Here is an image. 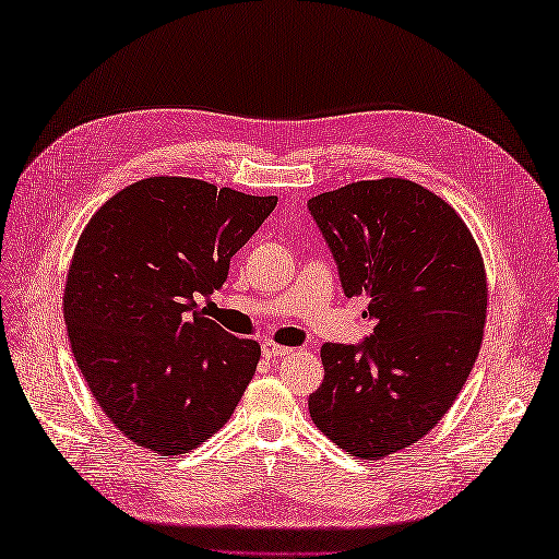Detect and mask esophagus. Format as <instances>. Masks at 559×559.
I'll return each instance as SVG.
<instances>
[{
    "instance_id": "esophagus-1",
    "label": "esophagus",
    "mask_w": 559,
    "mask_h": 559,
    "mask_svg": "<svg viewBox=\"0 0 559 559\" xmlns=\"http://www.w3.org/2000/svg\"><path fill=\"white\" fill-rule=\"evenodd\" d=\"M261 352H263L265 359H280V357H286V354H292L289 347H282V345H275V343H265L261 347Z\"/></svg>"
}]
</instances>
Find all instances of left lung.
I'll list each match as a JSON object with an SVG mask.
<instances>
[{
  "instance_id": "obj_1",
  "label": "left lung",
  "mask_w": 559,
  "mask_h": 559,
  "mask_svg": "<svg viewBox=\"0 0 559 559\" xmlns=\"http://www.w3.org/2000/svg\"><path fill=\"white\" fill-rule=\"evenodd\" d=\"M308 207L345 296H366L376 319L361 345L321 347L310 415L345 452L380 460L429 433L462 392L487 317L483 257L462 216L408 179L354 181Z\"/></svg>"
}]
</instances>
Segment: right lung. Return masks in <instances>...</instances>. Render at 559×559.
<instances>
[{
	"label": "right lung",
	"instance_id": "obj_1",
	"mask_svg": "<svg viewBox=\"0 0 559 559\" xmlns=\"http://www.w3.org/2000/svg\"><path fill=\"white\" fill-rule=\"evenodd\" d=\"M277 205L189 177L126 186L83 228L64 324L99 408L134 445L186 454L222 429L261 347L212 321L200 296Z\"/></svg>",
	"mask_w": 559,
	"mask_h": 559
}]
</instances>
